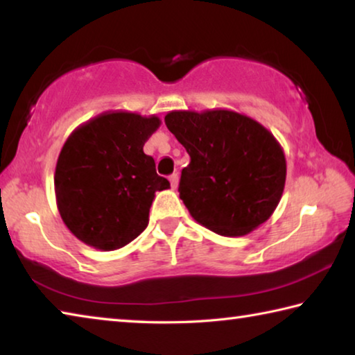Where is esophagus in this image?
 Wrapping results in <instances>:
<instances>
[{
  "mask_svg": "<svg viewBox=\"0 0 355 355\" xmlns=\"http://www.w3.org/2000/svg\"><path fill=\"white\" fill-rule=\"evenodd\" d=\"M169 182H171L172 189H177V186H178V175H177V173H172V175L169 177Z\"/></svg>",
  "mask_w": 355,
  "mask_h": 355,
  "instance_id": "esophagus-1",
  "label": "esophagus"
}]
</instances>
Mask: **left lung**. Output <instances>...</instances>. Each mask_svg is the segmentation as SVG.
Masks as SVG:
<instances>
[{"instance_id":"8db88e82","label":"left lung","mask_w":355,"mask_h":355,"mask_svg":"<svg viewBox=\"0 0 355 355\" xmlns=\"http://www.w3.org/2000/svg\"><path fill=\"white\" fill-rule=\"evenodd\" d=\"M164 122L191 156L178 191L192 219L233 238L271 218L286 180L284 148L271 131L228 110L172 111Z\"/></svg>"}]
</instances>
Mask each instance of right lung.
Listing matches in <instances>:
<instances>
[{
    "label": "right lung",
    "instance_id": "add662e5",
    "mask_svg": "<svg viewBox=\"0 0 355 355\" xmlns=\"http://www.w3.org/2000/svg\"><path fill=\"white\" fill-rule=\"evenodd\" d=\"M161 120L103 112L71 131L58 156L55 194L69 230L98 250H117L146 230L156 191L171 188L144 153Z\"/></svg>",
    "mask_w": 355,
    "mask_h": 355
}]
</instances>
